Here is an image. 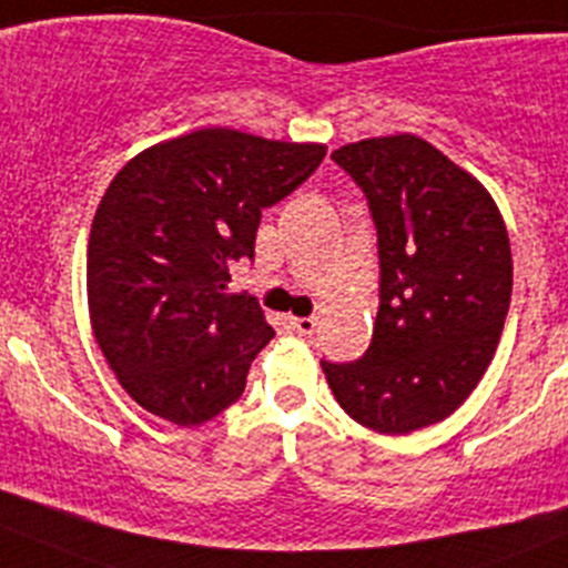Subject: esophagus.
Instances as JSON below:
<instances>
[{
    "instance_id": "1",
    "label": "esophagus",
    "mask_w": 568,
    "mask_h": 568,
    "mask_svg": "<svg viewBox=\"0 0 568 568\" xmlns=\"http://www.w3.org/2000/svg\"><path fill=\"white\" fill-rule=\"evenodd\" d=\"M293 328L306 337V334H315L317 321H315V317H293Z\"/></svg>"
}]
</instances>
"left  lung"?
I'll return each mask as SVG.
<instances>
[{
	"mask_svg": "<svg viewBox=\"0 0 568 568\" xmlns=\"http://www.w3.org/2000/svg\"><path fill=\"white\" fill-rule=\"evenodd\" d=\"M332 159L365 192L379 234V312L356 362L323 359L339 407L382 435L449 418L477 387L510 310L513 258L488 189L413 133Z\"/></svg>",
	"mask_w": 568,
	"mask_h": 568,
	"instance_id": "1",
	"label": "left lung"
}]
</instances>
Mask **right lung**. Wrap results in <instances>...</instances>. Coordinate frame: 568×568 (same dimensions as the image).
<instances>
[{
	"label": "right lung",
	"mask_w": 568,
	"mask_h": 568,
	"mask_svg": "<svg viewBox=\"0 0 568 568\" xmlns=\"http://www.w3.org/2000/svg\"><path fill=\"white\" fill-rule=\"evenodd\" d=\"M326 144L200 128L133 155L97 206L89 317L128 396L178 426L212 420L245 390L273 337L256 298L225 293L253 258L262 209L298 189Z\"/></svg>",
	"instance_id": "right-lung-1"
}]
</instances>
